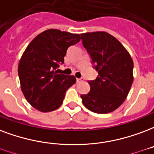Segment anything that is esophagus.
Listing matches in <instances>:
<instances>
[{"mask_svg": "<svg viewBox=\"0 0 154 154\" xmlns=\"http://www.w3.org/2000/svg\"><path fill=\"white\" fill-rule=\"evenodd\" d=\"M82 81V78H77V82H80Z\"/></svg>", "mask_w": 154, "mask_h": 154, "instance_id": "esophagus-1", "label": "esophagus"}]
</instances>
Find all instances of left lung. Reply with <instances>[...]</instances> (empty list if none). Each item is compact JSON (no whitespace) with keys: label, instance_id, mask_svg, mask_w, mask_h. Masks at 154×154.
<instances>
[{"label":"left lung","instance_id":"left-lung-1","mask_svg":"<svg viewBox=\"0 0 154 154\" xmlns=\"http://www.w3.org/2000/svg\"><path fill=\"white\" fill-rule=\"evenodd\" d=\"M82 45L98 72L88 81L91 91L82 94L83 104L95 113H109L123 103L133 82V61L114 36L105 32L81 34Z\"/></svg>","mask_w":154,"mask_h":154}]
</instances>
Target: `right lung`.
<instances>
[{"mask_svg":"<svg viewBox=\"0 0 154 154\" xmlns=\"http://www.w3.org/2000/svg\"><path fill=\"white\" fill-rule=\"evenodd\" d=\"M79 34L49 29L34 38L23 52L18 72L24 97L41 112L54 111L62 104L65 93L76 82L73 76L60 74L69 46L80 42Z\"/></svg>","mask_w":154,"mask_h":154,"instance_id":"add662e5","label":"right lung"}]
</instances>
